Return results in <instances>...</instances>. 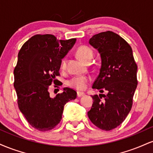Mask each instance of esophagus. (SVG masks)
<instances>
[{
	"label": "esophagus",
	"mask_w": 153,
	"mask_h": 153,
	"mask_svg": "<svg viewBox=\"0 0 153 153\" xmlns=\"http://www.w3.org/2000/svg\"><path fill=\"white\" fill-rule=\"evenodd\" d=\"M85 94L84 93H82V92H78L77 93V96H78V97H82V96H83Z\"/></svg>",
	"instance_id": "esophagus-1"
}]
</instances>
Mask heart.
I'll return each instance as SVG.
<instances>
[{
    "label": "heart",
    "mask_w": 153,
    "mask_h": 153,
    "mask_svg": "<svg viewBox=\"0 0 153 153\" xmlns=\"http://www.w3.org/2000/svg\"><path fill=\"white\" fill-rule=\"evenodd\" d=\"M76 54L82 60L85 62H90L94 55V50L87 45H81L76 50ZM67 62H68V59L66 57L63 58L60 65L61 69H65ZM91 80H92V78L91 75H75L70 79L68 81V85L78 91H83L88 87Z\"/></svg>",
    "instance_id": "obj_1"
}]
</instances>
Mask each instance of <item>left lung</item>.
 Returning <instances> with one entry per match:
<instances>
[{"label":"left lung","instance_id":"obj_1","mask_svg":"<svg viewBox=\"0 0 153 153\" xmlns=\"http://www.w3.org/2000/svg\"><path fill=\"white\" fill-rule=\"evenodd\" d=\"M89 43L101 57L99 75L92 88L107 94L92 96L94 103L88 116L95 126L110 131L120 125L130 111L138 82L137 65L130 45L113 31L95 34Z\"/></svg>","mask_w":153,"mask_h":153}]
</instances>
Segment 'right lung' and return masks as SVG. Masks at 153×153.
<instances>
[{
  "mask_svg": "<svg viewBox=\"0 0 153 153\" xmlns=\"http://www.w3.org/2000/svg\"><path fill=\"white\" fill-rule=\"evenodd\" d=\"M76 39L59 40L52 34H36L23 45L18 54L14 73L17 103L29 124L39 131L54 129L62 119L64 106L77 97L76 91L65 88L52 98L49 88H59L62 59Z\"/></svg>",
  "mask_w": 153,
  "mask_h": 153,
  "instance_id": "right-lung-1",
  "label": "right lung"
}]
</instances>
